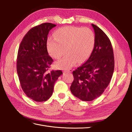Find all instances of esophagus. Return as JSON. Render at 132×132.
Listing matches in <instances>:
<instances>
[{"instance_id": "1", "label": "esophagus", "mask_w": 132, "mask_h": 132, "mask_svg": "<svg viewBox=\"0 0 132 132\" xmlns=\"http://www.w3.org/2000/svg\"><path fill=\"white\" fill-rule=\"evenodd\" d=\"M73 71V70L71 69H68V70H65L64 71V73H71Z\"/></svg>"}]
</instances>
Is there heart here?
<instances>
[{
	"instance_id": "obj_1",
	"label": "heart",
	"mask_w": 132,
	"mask_h": 132,
	"mask_svg": "<svg viewBox=\"0 0 132 132\" xmlns=\"http://www.w3.org/2000/svg\"><path fill=\"white\" fill-rule=\"evenodd\" d=\"M54 38L47 42V49L51 56L59 59L65 53L67 54L55 63L59 69H67L75 64L84 62L89 57L94 45V34L87 28L77 26H65L55 31Z\"/></svg>"
}]
</instances>
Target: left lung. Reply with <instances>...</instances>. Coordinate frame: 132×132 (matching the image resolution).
Returning a JSON list of instances; mask_svg holds the SVG:
<instances>
[{
	"instance_id": "obj_1",
	"label": "left lung",
	"mask_w": 132,
	"mask_h": 132,
	"mask_svg": "<svg viewBox=\"0 0 132 132\" xmlns=\"http://www.w3.org/2000/svg\"><path fill=\"white\" fill-rule=\"evenodd\" d=\"M95 32L93 52L82 65L73 71L70 91L82 101H91L104 92L112 77L114 60L111 41L101 29L92 23Z\"/></svg>"
}]
</instances>
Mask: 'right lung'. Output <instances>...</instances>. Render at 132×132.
I'll use <instances>...</instances> for the list:
<instances>
[{"instance_id":"obj_1","label":"right lung","mask_w":132,"mask_h":132,"mask_svg":"<svg viewBox=\"0 0 132 132\" xmlns=\"http://www.w3.org/2000/svg\"><path fill=\"white\" fill-rule=\"evenodd\" d=\"M55 26L43 23L32 27L19 48L16 69L21 88L28 97L36 102L51 97L55 81L63 74L61 70L49 71L53 60L48 53L47 36Z\"/></svg>"}]
</instances>
